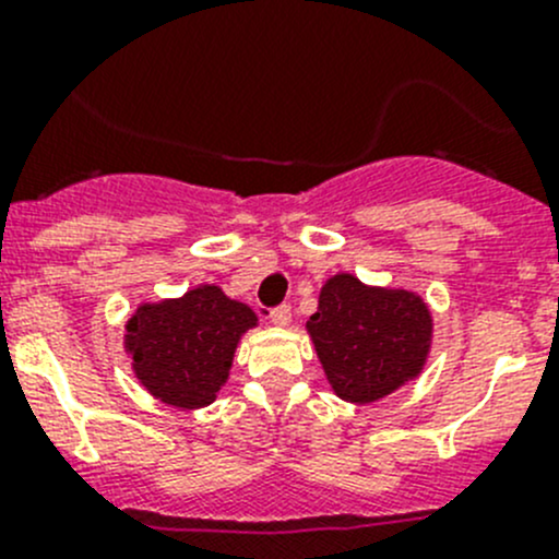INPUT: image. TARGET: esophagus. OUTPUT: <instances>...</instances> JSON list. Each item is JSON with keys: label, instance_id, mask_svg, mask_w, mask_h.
<instances>
[{"label": "esophagus", "instance_id": "34e87169", "mask_svg": "<svg viewBox=\"0 0 559 559\" xmlns=\"http://www.w3.org/2000/svg\"><path fill=\"white\" fill-rule=\"evenodd\" d=\"M270 321H273L275 326H286L292 321V308L289 306H278L270 311Z\"/></svg>", "mask_w": 559, "mask_h": 559}]
</instances>
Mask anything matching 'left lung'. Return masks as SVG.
<instances>
[{"label":"left lung","instance_id":"1","mask_svg":"<svg viewBox=\"0 0 559 559\" xmlns=\"http://www.w3.org/2000/svg\"><path fill=\"white\" fill-rule=\"evenodd\" d=\"M308 332L337 397L376 403L416 379L430 354L432 316L405 289L365 286L337 273L321 286Z\"/></svg>","mask_w":559,"mask_h":559}]
</instances>
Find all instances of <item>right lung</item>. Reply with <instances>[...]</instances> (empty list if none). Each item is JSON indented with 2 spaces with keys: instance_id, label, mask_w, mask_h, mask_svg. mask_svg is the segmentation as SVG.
Listing matches in <instances>:
<instances>
[{
  "instance_id": "add662e5",
  "label": "right lung",
  "mask_w": 559,
  "mask_h": 559,
  "mask_svg": "<svg viewBox=\"0 0 559 559\" xmlns=\"http://www.w3.org/2000/svg\"><path fill=\"white\" fill-rule=\"evenodd\" d=\"M257 313L218 286H197L178 300L145 302L127 321V346L140 384L175 408L216 400L233 368L240 335Z\"/></svg>"
}]
</instances>
